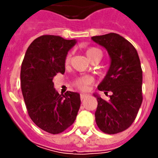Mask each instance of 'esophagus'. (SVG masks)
<instances>
[{"label":"esophagus","mask_w":158,"mask_h":158,"mask_svg":"<svg viewBox=\"0 0 158 158\" xmlns=\"http://www.w3.org/2000/svg\"><path fill=\"white\" fill-rule=\"evenodd\" d=\"M87 97V95H85V94H81L80 95V98H81V100H83L85 98Z\"/></svg>","instance_id":"34e87169"}]
</instances>
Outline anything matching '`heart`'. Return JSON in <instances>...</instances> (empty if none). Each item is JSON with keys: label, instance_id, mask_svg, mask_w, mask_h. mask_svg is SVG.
Wrapping results in <instances>:
<instances>
[{"label": "heart", "instance_id": "1", "mask_svg": "<svg viewBox=\"0 0 158 158\" xmlns=\"http://www.w3.org/2000/svg\"><path fill=\"white\" fill-rule=\"evenodd\" d=\"M85 52H86V56L88 57L89 60H92L96 58H101V56H102V52H101L100 50L96 48V47H89ZM70 58H71V55H70V53H69L65 58V64L66 65L69 64ZM92 82H93V78L91 76H82V77L76 80V82H74V85L81 90H86L88 89L89 85H90Z\"/></svg>", "mask_w": 158, "mask_h": 158}]
</instances>
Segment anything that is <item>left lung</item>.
Here are the masks:
<instances>
[{
	"instance_id": "obj_1",
	"label": "left lung",
	"mask_w": 158,
	"mask_h": 158,
	"mask_svg": "<svg viewBox=\"0 0 158 158\" xmlns=\"http://www.w3.org/2000/svg\"><path fill=\"white\" fill-rule=\"evenodd\" d=\"M92 40L104 46L111 58L101 91H112L110 100L94 94L98 100L96 122L102 132L113 135L127 129L136 118L143 102V70L136 49L116 33L94 36Z\"/></svg>"
}]
</instances>
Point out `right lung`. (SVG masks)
Returning <instances> with one entry per match:
<instances>
[{"mask_svg": "<svg viewBox=\"0 0 158 158\" xmlns=\"http://www.w3.org/2000/svg\"><path fill=\"white\" fill-rule=\"evenodd\" d=\"M76 43L60 36H40L29 46L22 63L21 89L28 114L35 125L52 135L74 123L81 105L79 93L60 95L52 82L57 73L64 74L65 58Z\"/></svg>", "mask_w": 158, "mask_h": 158, "instance_id": "obj_1", "label": "right lung"}]
</instances>
